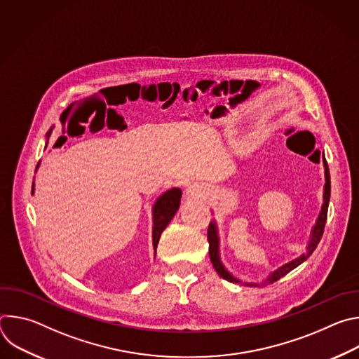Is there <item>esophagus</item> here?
<instances>
[{
  "mask_svg": "<svg viewBox=\"0 0 359 359\" xmlns=\"http://www.w3.org/2000/svg\"><path fill=\"white\" fill-rule=\"evenodd\" d=\"M206 194V187H203L198 183H193L186 189V197L187 198H201Z\"/></svg>",
  "mask_w": 359,
  "mask_h": 359,
  "instance_id": "obj_1",
  "label": "esophagus"
}]
</instances>
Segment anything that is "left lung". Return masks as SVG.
Segmentation results:
<instances>
[{"instance_id": "1", "label": "left lung", "mask_w": 359, "mask_h": 359, "mask_svg": "<svg viewBox=\"0 0 359 359\" xmlns=\"http://www.w3.org/2000/svg\"><path fill=\"white\" fill-rule=\"evenodd\" d=\"M324 168H325V184H324V203H323V208L320 212V216L317 219V223L314 226V229L311 230V236H310V243L306 245V251L304 254H301L299 257L283 264L281 267H278L277 270H274L273 273H270V276L264 280L263 284H271L277 280H280L281 277L287 276L290 271H292L294 269H297L299 264H302L306 259L310 257L313 254V251L317 248L323 233H324V227L327 223V213H328V203H330V196H331V180H330V170L327 166V162L324 161ZM208 240H209V255H210V262L215 267V270L217 271V274L220 277H223L224 280L233 283V284H247V285H254V287H259L260 284L257 283H243L241 280L236 278L233 274H230L226 267L223 266L222 260H220V252H219V231H217V224L216 222H210L209 224V230H208Z\"/></svg>"}]
</instances>
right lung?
<instances>
[{"label": "right lung", "mask_w": 359, "mask_h": 359, "mask_svg": "<svg viewBox=\"0 0 359 359\" xmlns=\"http://www.w3.org/2000/svg\"><path fill=\"white\" fill-rule=\"evenodd\" d=\"M53 132L50 129L48 132V137ZM39 166V163H38ZM36 166V169H38ZM32 191H34V184H32ZM180 197H182V190L179 187H173L168 191H165L155 203L153 206V231H151V237H153V248H155V254H156V247L159 243V238L162 236V231L166 229V226L170 223V220L175 217L176 212L179 210L180 206Z\"/></svg>", "instance_id": "add662e5"}]
</instances>
